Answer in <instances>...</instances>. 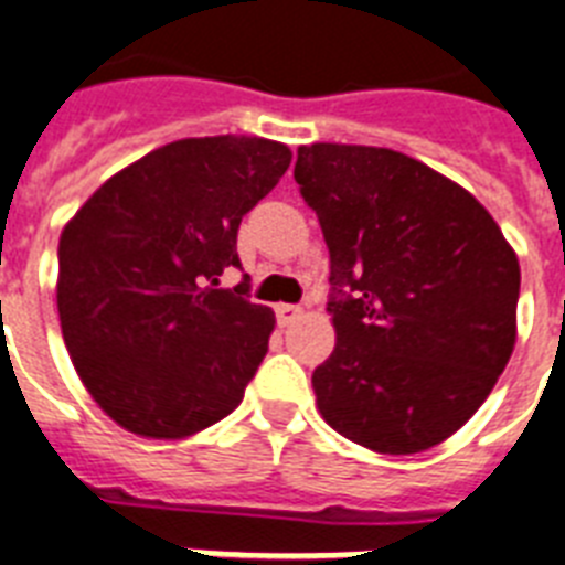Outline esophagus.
I'll use <instances>...</instances> for the list:
<instances>
[{"label":"esophagus","mask_w":565,"mask_h":565,"mask_svg":"<svg viewBox=\"0 0 565 565\" xmlns=\"http://www.w3.org/2000/svg\"><path fill=\"white\" fill-rule=\"evenodd\" d=\"M274 311H277V323L279 326H291L294 320H297V317L302 315L300 306H291V302H279V306Z\"/></svg>","instance_id":"obj_1"}]
</instances>
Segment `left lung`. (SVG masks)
<instances>
[{
	"instance_id": "8db88e82",
	"label": "left lung",
	"mask_w": 565,
	"mask_h": 565,
	"mask_svg": "<svg viewBox=\"0 0 565 565\" xmlns=\"http://www.w3.org/2000/svg\"><path fill=\"white\" fill-rule=\"evenodd\" d=\"M294 179L338 294L334 352L311 375L320 416L372 454L441 445L514 352V248L468 190L395 149L311 143Z\"/></svg>"
}]
</instances>
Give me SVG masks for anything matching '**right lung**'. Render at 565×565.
<instances>
[{"label": "right lung", "mask_w": 565, "mask_h": 565, "mask_svg": "<svg viewBox=\"0 0 565 565\" xmlns=\"http://www.w3.org/2000/svg\"><path fill=\"white\" fill-rule=\"evenodd\" d=\"M291 149L256 135L181 138L111 179L60 233L57 311L74 370L124 430L179 441L242 404L274 311L245 300L242 216L277 188Z\"/></svg>", "instance_id": "1"}]
</instances>
